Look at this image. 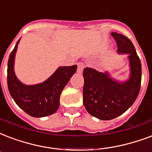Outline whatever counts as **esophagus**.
Returning a JSON list of instances; mask_svg holds the SVG:
<instances>
[{"instance_id": "obj_1", "label": "esophagus", "mask_w": 152, "mask_h": 152, "mask_svg": "<svg viewBox=\"0 0 152 152\" xmlns=\"http://www.w3.org/2000/svg\"><path fill=\"white\" fill-rule=\"evenodd\" d=\"M84 68V63H78V68H77V72L78 73H82L83 69Z\"/></svg>"}]
</instances>
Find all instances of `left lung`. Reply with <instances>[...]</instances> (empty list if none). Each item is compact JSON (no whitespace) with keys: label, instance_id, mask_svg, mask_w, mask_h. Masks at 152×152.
<instances>
[{"label":"left lung","instance_id":"8db88e82","mask_svg":"<svg viewBox=\"0 0 152 152\" xmlns=\"http://www.w3.org/2000/svg\"><path fill=\"white\" fill-rule=\"evenodd\" d=\"M117 44L118 54H126L129 61L130 74L127 80L112 78L109 72H99L85 68L83 103L87 112L102 120H110L124 113L134 104L140 90L141 62L134 45L125 36L112 32Z\"/></svg>","mask_w":152,"mask_h":152}]
</instances>
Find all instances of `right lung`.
<instances>
[{
  "label": "right lung",
  "instance_id": "1",
  "mask_svg": "<svg viewBox=\"0 0 152 152\" xmlns=\"http://www.w3.org/2000/svg\"><path fill=\"white\" fill-rule=\"evenodd\" d=\"M20 40L10 53L8 61L7 80L9 93L15 103L32 117L50 115L59 108L61 91L76 72L77 65L61 66L42 83L32 85L23 84L14 71L15 57Z\"/></svg>",
  "mask_w": 152,
  "mask_h": 152
}]
</instances>
